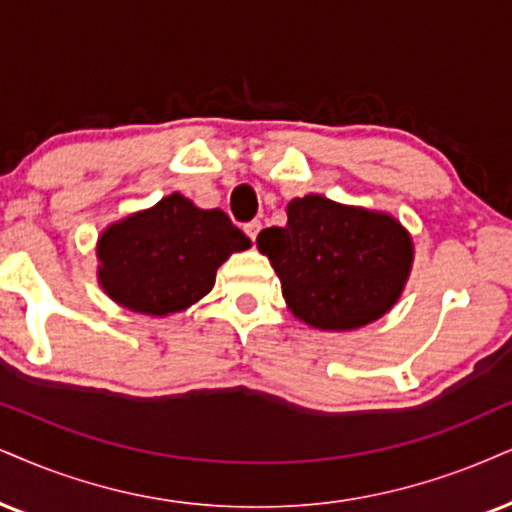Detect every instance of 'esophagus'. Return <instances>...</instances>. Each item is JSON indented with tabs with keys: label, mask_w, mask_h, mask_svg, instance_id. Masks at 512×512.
<instances>
[{
	"label": "esophagus",
	"mask_w": 512,
	"mask_h": 512,
	"mask_svg": "<svg viewBox=\"0 0 512 512\" xmlns=\"http://www.w3.org/2000/svg\"><path fill=\"white\" fill-rule=\"evenodd\" d=\"M244 232H246V235H249L251 242H256L258 232H261V220H251V223H246L244 225Z\"/></svg>",
	"instance_id": "obj_1"
}]
</instances>
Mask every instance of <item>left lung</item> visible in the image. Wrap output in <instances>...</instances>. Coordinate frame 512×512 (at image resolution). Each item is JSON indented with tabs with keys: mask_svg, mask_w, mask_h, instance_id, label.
Returning <instances> with one entry per match:
<instances>
[{
	"mask_svg": "<svg viewBox=\"0 0 512 512\" xmlns=\"http://www.w3.org/2000/svg\"><path fill=\"white\" fill-rule=\"evenodd\" d=\"M256 246L294 318L323 332L358 330L389 313L415 256L413 237L391 213L323 194L289 201L287 225L261 230Z\"/></svg>",
	"mask_w": 512,
	"mask_h": 512,
	"instance_id": "left-lung-1",
	"label": "left lung"
}]
</instances>
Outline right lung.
I'll list each match as a JSON object with an SVG mask.
<instances>
[{
	"label": "right lung",
	"mask_w": 512,
	"mask_h": 512,
	"mask_svg": "<svg viewBox=\"0 0 512 512\" xmlns=\"http://www.w3.org/2000/svg\"><path fill=\"white\" fill-rule=\"evenodd\" d=\"M251 242L220 208L180 192L106 225L97 239V282L132 313L166 318L211 292L218 268Z\"/></svg>",
	"instance_id": "obj_1"
}]
</instances>
